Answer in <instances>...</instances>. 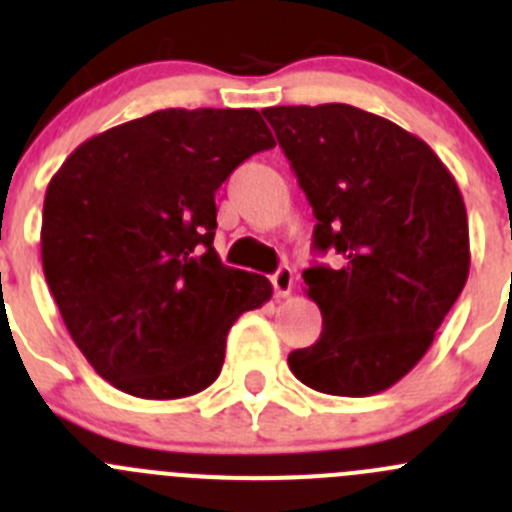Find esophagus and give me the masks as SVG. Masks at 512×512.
Instances as JSON below:
<instances>
[{
	"instance_id": "obj_1",
	"label": "esophagus",
	"mask_w": 512,
	"mask_h": 512,
	"mask_svg": "<svg viewBox=\"0 0 512 512\" xmlns=\"http://www.w3.org/2000/svg\"><path fill=\"white\" fill-rule=\"evenodd\" d=\"M273 288H275V296L285 298L290 296V290H293V270L290 267H278V273L273 275Z\"/></svg>"
}]
</instances>
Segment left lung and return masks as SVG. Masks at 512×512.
Segmentation results:
<instances>
[{
  "instance_id": "left-lung-1",
  "label": "left lung",
  "mask_w": 512,
  "mask_h": 512,
  "mask_svg": "<svg viewBox=\"0 0 512 512\" xmlns=\"http://www.w3.org/2000/svg\"><path fill=\"white\" fill-rule=\"evenodd\" d=\"M262 114L313 206V247L339 255L303 270L324 331L288 354L290 372L326 395L382 393L421 362L467 283L462 191L421 137L365 109Z\"/></svg>"
}]
</instances>
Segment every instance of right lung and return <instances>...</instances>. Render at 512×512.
Instances as JSON below:
<instances>
[{
  "label": "right lung",
  "mask_w": 512,
  "mask_h": 512,
  "mask_svg": "<svg viewBox=\"0 0 512 512\" xmlns=\"http://www.w3.org/2000/svg\"><path fill=\"white\" fill-rule=\"evenodd\" d=\"M273 145L255 109H160L81 142L50 178L45 280L76 347L117 390L201 393L234 321L270 301V280L216 255L214 193Z\"/></svg>",
  "instance_id": "right-lung-1"
}]
</instances>
